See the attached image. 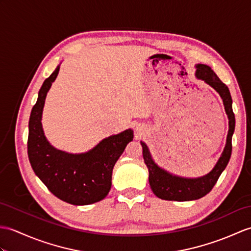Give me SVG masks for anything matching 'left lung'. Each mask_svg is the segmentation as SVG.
<instances>
[{"mask_svg": "<svg viewBox=\"0 0 251 251\" xmlns=\"http://www.w3.org/2000/svg\"><path fill=\"white\" fill-rule=\"evenodd\" d=\"M196 68V77L211 85L223 99L226 113L229 119V131L228 136H226V143L223 154H221L217 164L215 165L211 172L201 177L187 178L173 176V174L166 171L165 169L157 166L150 154L148 145L141 141L144 162L149 169L150 186L154 194L162 200L182 202L197 200L204 197L217 183L220 174L226 169L231 157L232 136L235 128V116L232 110L230 91L228 86L217 77V75L212 71L209 66L204 65V64H198Z\"/></svg>", "mask_w": 251, "mask_h": 251, "instance_id": "8db88e82", "label": "left lung"}]
</instances>
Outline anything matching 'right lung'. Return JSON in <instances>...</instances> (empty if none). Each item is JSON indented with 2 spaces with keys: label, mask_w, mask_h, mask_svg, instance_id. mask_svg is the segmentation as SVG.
Listing matches in <instances>:
<instances>
[{
  "label": "right lung",
  "mask_w": 251,
  "mask_h": 251,
  "mask_svg": "<svg viewBox=\"0 0 251 251\" xmlns=\"http://www.w3.org/2000/svg\"><path fill=\"white\" fill-rule=\"evenodd\" d=\"M60 66L47 78L38 92L28 121L27 155L35 174L52 194L74 205H87L107 197L112 170L126 145L132 141V129L101 140L86 153L71 154L56 150L45 137L42 115L45 99L59 74Z\"/></svg>",
  "instance_id": "right-lung-1"
}]
</instances>
